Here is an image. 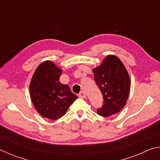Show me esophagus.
<instances>
[{
    "mask_svg": "<svg viewBox=\"0 0 160 160\" xmlns=\"http://www.w3.org/2000/svg\"><path fill=\"white\" fill-rule=\"evenodd\" d=\"M78 97H79L80 98H85V97H86L85 93L83 91H81L78 94Z\"/></svg>",
    "mask_w": 160,
    "mask_h": 160,
    "instance_id": "34e87169",
    "label": "esophagus"
}]
</instances>
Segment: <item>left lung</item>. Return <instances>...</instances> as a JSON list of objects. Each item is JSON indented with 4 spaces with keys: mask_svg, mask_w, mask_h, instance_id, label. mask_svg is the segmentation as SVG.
Masks as SVG:
<instances>
[{
    "mask_svg": "<svg viewBox=\"0 0 160 160\" xmlns=\"http://www.w3.org/2000/svg\"><path fill=\"white\" fill-rule=\"evenodd\" d=\"M93 72L104 99L97 113L108 117L120 112L125 106L131 88L129 75L122 62L116 56L109 55L93 69Z\"/></svg>",
    "mask_w": 160,
    "mask_h": 160,
    "instance_id": "1",
    "label": "left lung"
}]
</instances>
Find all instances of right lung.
<instances>
[{
	"instance_id": "right-lung-1",
	"label": "right lung",
	"mask_w": 160,
	"mask_h": 160,
	"mask_svg": "<svg viewBox=\"0 0 160 160\" xmlns=\"http://www.w3.org/2000/svg\"><path fill=\"white\" fill-rule=\"evenodd\" d=\"M60 68L51 61L39 65L32 78L29 92L35 109L43 117L56 120L65 115L78 98L68 85L59 82Z\"/></svg>"
}]
</instances>
